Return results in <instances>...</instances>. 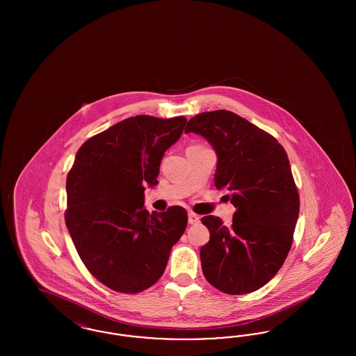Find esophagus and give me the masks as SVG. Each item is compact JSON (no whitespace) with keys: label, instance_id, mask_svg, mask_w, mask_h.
Returning a JSON list of instances; mask_svg holds the SVG:
<instances>
[{"label":"esophagus","instance_id":"1","mask_svg":"<svg viewBox=\"0 0 356 356\" xmlns=\"http://www.w3.org/2000/svg\"><path fill=\"white\" fill-rule=\"evenodd\" d=\"M188 222L189 224H197V222H200V216L193 213V212H189L188 213Z\"/></svg>","mask_w":356,"mask_h":356}]
</instances>
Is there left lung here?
<instances>
[{
    "label": "left lung",
    "mask_w": 356,
    "mask_h": 356,
    "mask_svg": "<svg viewBox=\"0 0 356 356\" xmlns=\"http://www.w3.org/2000/svg\"><path fill=\"white\" fill-rule=\"evenodd\" d=\"M189 132L215 148V186L236 208L229 228L212 215L202 219L211 234L200 250L204 276L228 295L254 292L282 268L293 241L300 199L287 153L273 136L224 109L192 118Z\"/></svg>",
    "instance_id": "left-lung-1"
}]
</instances>
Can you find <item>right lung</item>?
<instances>
[{
  "instance_id": "1",
  "label": "right lung",
  "mask_w": 356,
  "mask_h": 356,
  "mask_svg": "<svg viewBox=\"0 0 356 356\" xmlns=\"http://www.w3.org/2000/svg\"><path fill=\"white\" fill-rule=\"evenodd\" d=\"M186 119L147 115L122 120L88 138L67 177L65 222L85 267L121 293H138L163 275L186 231L183 207L149 213L144 186L159 184L164 152Z\"/></svg>"
}]
</instances>
